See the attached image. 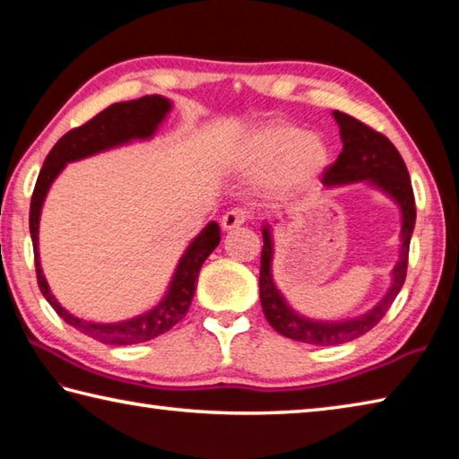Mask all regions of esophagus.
Wrapping results in <instances>:
<instances>
[{"instance_id": "34e87169", "label": "esophagus", "mask_w": 459, "mask_h": 459, "mask_svg": "<svg viewBox=\"0 0 459 459\" xmlns=\"http://www.w3.org/2000/svg\"><path fill=\"white\" fill-rule=\"evenodd\" d=\"M246 220H247L246 209H239V207L230 209V212H225L223 217H221V228L225 231H230V230L239 228V225L246 223Z\"/></svg>"}]
</instances>
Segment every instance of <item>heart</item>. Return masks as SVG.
Segmentation results:
<instances>
[{
  "label": "heart",
  "mask_w": 459,
  "mask_h": 459,
  "mask_svg": "<svg viewBox=\"0 0 459 459\" xmlns=\"http://www.w3.org/2000/svg\"><path fill=\"white\" fill-rule=\"evenodd\" d=\"M328 144L316 133L274 123L262 126L238 143L230 163L239 173H264V191L272 197H294L308 191L328 165Z\"/></svg>",
  "instance_id": "b5f03b06"
}]
</instances>
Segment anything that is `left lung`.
<instances>
[{
    "mask_svg": "<svg viewBox=\"0 0 459 459\" xmlns=\"http://www.w3.org/2000/svg\"><path fill=\"white\" fill-rule=\"evenodd\" d=\"M333 117L341 128L342 152L325 171V187L367 181L391 197L401 209V247L399 260L391 272L389 290L377 307L365 315L347 320H315L299 315L286 302L282 292L278 290L274 278H272V258H274L272 225L268 221L262 225L264 247L260 260V302L264 315H266L272 328L286 339L316 344V347H333V344L355 341L371 331L387 315L389 307L405 282L409 242H411L415 228V197L411 179H409L405 160L399 155L395 144L385 134L373 131L371 126L344 115V112L334 110Z\"/></svg>",
    "mask_w": 459,
    "mask_h": 459,
    "instance_id": "1",
    "label": "left lung"
}]
</instances>
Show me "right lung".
Wrapping results in <instances>:
<instances>
[{"label":"right lung","mask_w":459,"mask_h":459,"mask_svg":"<svg viewBox=\"0 0 459 459\" xmlns=\"http://www.w3.org/2000/svg\"><path fill=\"white\" fill-rule=\"evenodd\" d=\"M171 107V100L159 94L143 96V99L128 102L110 104L108 108L99 112V115L88 120L82 126L72 128L70 133L64 134L62 139L54 144L44 160L42 171L38 175L34 193H31L30 234L31 244H34V262L39 290H42L44 299L50 302V307L58 312L60 318L66 320V323L70 326H74L76 331L92 336L94 341L104 344L125 347V344L151 341L155 339V336L167 333L169 328H173L185 315H187L193 294H195V280L199 276V270L221 239L220 225L215 221H209L205 228L201 230V234L187 246V250H185L179 264H177L171 284H169V290L155 308L143 312L139 316L120 320V323H92V320H82L70 315L50 292V286L46 282L38 252L39 213H42V205L48 191H50L54 179L62 173L64 167L72 163V160L92 157L96 152L123 147V144H128L133 141H149L151 136L157 133L159 125L163 123Z\"/></svg>","instance_id":"right-lung-1"}]
</instances>
